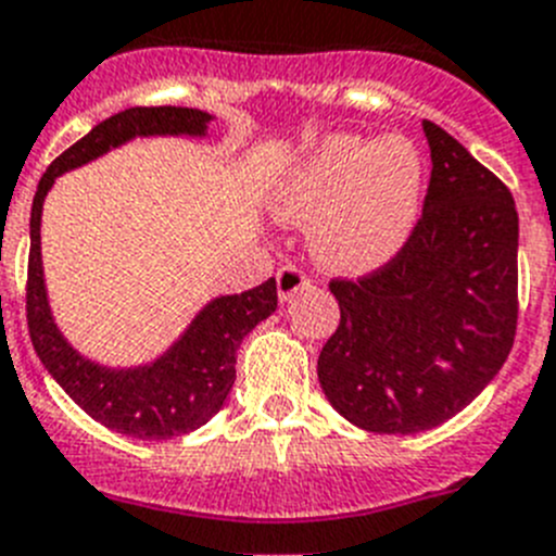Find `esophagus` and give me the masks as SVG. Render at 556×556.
Segmentation results:
<instances>
[{"mask_svg":"<svg viewBox=\"0 0 556 556\" xmlns=\"http://www.w3.org/2000/svg\"><path fill=\"white\" fill-rule=\"evenodd\" d=\"M305 288H311V279H307L305 271H302V268H296V265H282V268L277 271L279 302H288L293 293L305 291Z\"/></svg>","mask_w":556,"mask_h":556,"instance_id":"34e87169","label":"esophagus"}]
</instances>
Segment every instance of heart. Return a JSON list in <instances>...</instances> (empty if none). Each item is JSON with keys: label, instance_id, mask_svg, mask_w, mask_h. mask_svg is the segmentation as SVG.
Returning a JSON list of instances; mask_svg holds the SVG:
<instances>
[{"label": "heart", "instance_id": "1", "mask_svg": "<svg viewBox=\"0 0 556 556\" xmlns=\"http://www.w3.org/2000/svg\"><path fill=\"white\" fill-rule=\"evenodd\" d=\"M425 167L412 139L330 137L274 192L285 220L311 226L313 257L332 274H369L408 243L422 210Z\"/></svg>", "mask_w": 556, "mask_h": 556}]
</instances>
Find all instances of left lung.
<instances>
[{
  "mask_svg": "<svg viewBox=\"0 0 556 556\" xmlns=\"http://www.w3.org/2000/svg\"><path fill=\"white\" fill-rule=\"evenodd\" d=\"M431 181L397 257L332 279L341 321L318 355V383L371 433H419L479 397L518 327V210L498 176L422 119Z\"/></svg>",
  "mask_w": 556,
  "mask_h": 556,
  "instance_id": "obj_1",
  "label": "left lung"
}]
</instances>
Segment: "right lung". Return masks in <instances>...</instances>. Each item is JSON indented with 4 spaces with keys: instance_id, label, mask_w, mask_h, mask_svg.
Segmentation results:
<instances>
[{
    "instance_id": "right-lung-1",
    "label": "right lung",
    "mask_w": 556,
    "mask_h": 556,
    "mask_svg": "<svg viewBox=\"0 0 556 556\" xmlns=\"http://www.w3.org/2000/svg\"><path fill=\"white\" fill-rule=\"evenodd\" d=\"M212 114L181 105H137L94 125L47 167L30 212L27 263V327L33 346L58 386L91 419L134 439H173L210 422L235 383L238 346L263 318L277 311V282L212 299L176 344L153 364L111 369L84 358L58 330L41 265V210L55 178L75 170L134 137H206Z\"/></svg>"
}]
</instances>
